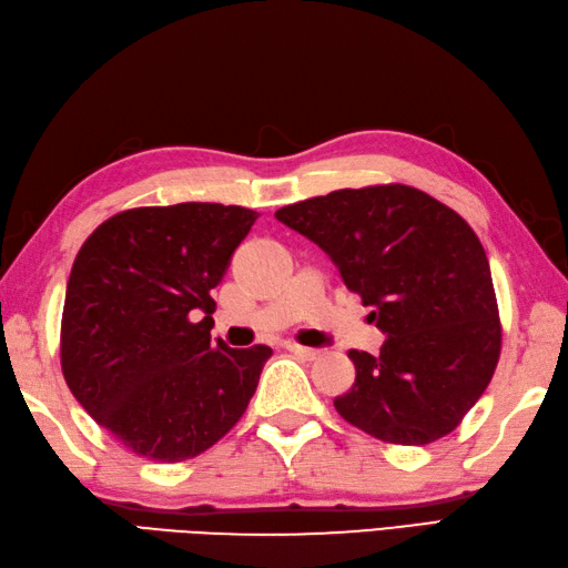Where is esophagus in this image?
<instances>
[{
  "instance_id": "esophagus-1",
  "label": "esophagus",
  "mask_w": 568,
  "mask_h": 568,
  "mask_svg": "<svg viewBox=\"0 0 568 568\" xmlns=\"http://www.w3.org/2000/svg\"><path fill=\"white\" fill-rule=\"evenodd\" d=\"M285 349H287V353H293L295 357H301V359H317L320 357V349L297 345V343H287Z\"/></svg>"
}]
</instances>
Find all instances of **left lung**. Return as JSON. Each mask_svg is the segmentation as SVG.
Instances as JSON below:
<instances>
[{
	"label": "left lung",
	"mask_w": 568,
	"mask_h": 568,
	"mask_svg": "<svg viewBox=\"0 0 568 568\" xmlns=\"http://www.w3.org/2000/svg\"><path fill=\"white\" fill-rule=\"evenodd\" d=\"M317 243L387 335L379 355L349 349L355 385L339 417L389 445H429L459 427L501 353L491 271L477 233L449 205L387 183L275 211Z\"/></svg>",
	"instance_id": "left-lung-1"
}]
</instances>
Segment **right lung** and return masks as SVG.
<instances>
[{
    "label": "right lung",
    "instance_id": "add662e5",
    "mask_svg": "<svg viewBox=\"0 0 568 568\" xmlns=\"http://www.w3.org/2000/svg\"><path fill=\"white\" fill-rule=\"evenodd\" d=\"M255 219L243 205H143L111 215L77 253L61 373L133 455L199 457L248 407L273 349L211 343V291Z\"/></svg>",
    "mask_w": 568,
    "mask_h": 568
}]
</instances>
